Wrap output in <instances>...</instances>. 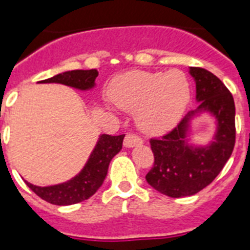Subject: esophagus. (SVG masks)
I'll use <instances>...</instances> for the list:
<instances>
[{"mask_svg": "<svg viewBox=\"0 0 250 250\" xmlns=\"http://www.w3.org/2000/svg\"><path fill=\"white\" fill-rule=\"evenodd\" d=\"M141 143H143V139L139 135H136V133H127L125 135V146H127V148H132V146L140 145Z\"/></svg>", "mask_w": 250, "mask_h": 250, "instance_id": "esophagus-1", "label": "esophagus"}]
</instances>
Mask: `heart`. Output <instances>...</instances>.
Segmentation results:
<instances>
[{"mask_svg":"<svg viewBox=\"0 0 250 250\" xmlns=\"http://www.w3.org/2000/svg\"><path fill=\"white\" fill-rule=\"evenodd\" d=\"M115 105L136 111L137 123L146 132H164L180 119L190 98L186 74L131 71L119 76L110 90Z\"/></svg>","mask_w":250,"mask_h":250,"instance_id":"obj_1","label":"heart"}]
</instances>
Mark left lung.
<instances>
[{"mask_svg": "<svg viewBox=\"0 0 250 250\" xmlns=\"http://www.w3.org/2000/svg\"><path fill=\"white\" fill-rule=\"evenodd\" d=\"M196 82V98L200 110H209L218 121L215 141L208 148L193 149L186 143L188 119L160 137H152L150 148L154 164L146 174V182L168 197H184L197 193L217 178L232 154L236 139L235 102L221 79L201 67H190Z\"/></svg>", "mask_w": 250, "mask_h": 250, "instance_id": "obj_1", "label": "left lung"}]
</instances>
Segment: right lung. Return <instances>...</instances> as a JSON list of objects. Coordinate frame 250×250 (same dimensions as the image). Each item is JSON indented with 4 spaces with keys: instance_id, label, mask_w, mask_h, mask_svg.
Listing matches in <instances>:
<instances>
[{
    "instance_id": "obj_1",
    "label": "right lung",
    "mask_w": 250,
    "mask_h": 250,
    "mask_svg": "<svg viewBox=\"0 0 250 250\" xmlns=\"http://www.w3.org/2000/svg\"><path fill=\"white\" fill-rule=\"evenodd\" d=\"M97 76L98 71L96 68L74 70L58 74L50 79L42 80L41 83H61L78 89H89L94 85V80ZM123 139L125 135H102L82 172L63 184L52 187H37L28 182H25V184L39 197L53 205H72L84 201L93 196L102 186L107 174L110 161L122 149Z\"/></svg>"
}]
</instances>
